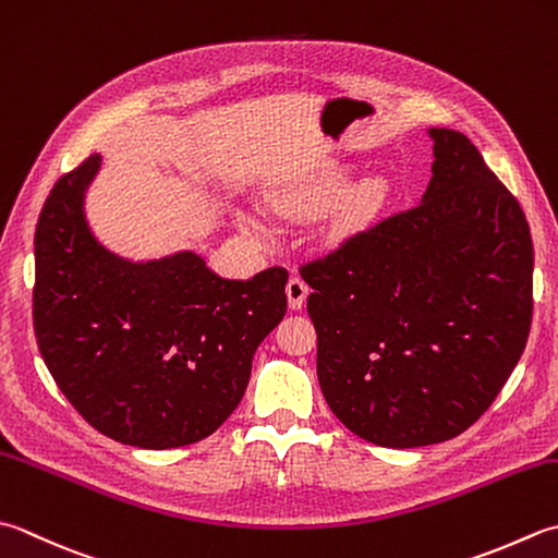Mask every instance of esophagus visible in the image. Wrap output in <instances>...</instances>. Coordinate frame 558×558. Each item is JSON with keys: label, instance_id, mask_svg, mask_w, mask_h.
I'll list each match as a JSON object with an SVG mask.
<instances>
[{"label": "esophagus", "instance_id": "1", "mask_svg": "<svg viewBox=\"0 0 558 558\" xmlns=\"http://www.w3.org/2000/svg\"><path fill=\"white\" fill-rule=\"evenodd\" d=\"M286 294H288L290 310H302L304 302H307L310 286L302 278H290L288 286H286Z\"/></svg>", "mask_w": 558, "mask_h": 558}]
</instances>
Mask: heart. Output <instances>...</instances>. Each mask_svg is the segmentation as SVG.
<instances>
[{
	"label": "heart",
	"instance_id": "obj_1",
	"mask_svg": "<svg viewBox=\"0 0 558 558\" xmlns=\"http://www.w3.org/2000/svg\"><path fill=\"white\" fill-rule=\"evenodd\" d=\"M348 171H333V173H324V177H316L312 181H304L302 185H298L294 191H288L280 195L278 205L280 207H316L333 201L336 195H341L348 185ZM387 193L385 181L379 179H365L355 183L351 191L345 195V210L353 220H360L375 210V207L381 203ZM239 225L246 234H251L258 242H266L268 239V227L264 225V220L256 213H239L236 215Z\"/></svg>",
	"mask_w": 558,
	"mask_h": 558
}]
</instances>
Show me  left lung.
Wrapping results in <instances>:
<instances>
[{
  "instance_id": "1",
  "label": "left lung",
  "mask_w": 558,
  "mask_h": 558,
  "mask_svg": "<svg viewBox=\"0 0 558 558\" xmlns=\"http://www.w3.org/2000/svg\"><path fill=\"white\" fill-rule=\"evenodd\" d=\"M428 135L435 161L421 203L300 270L326 403L348 430L395 450L476 423L532 324L525 213L466 135Z\"/></svg>"
}]
</instances>
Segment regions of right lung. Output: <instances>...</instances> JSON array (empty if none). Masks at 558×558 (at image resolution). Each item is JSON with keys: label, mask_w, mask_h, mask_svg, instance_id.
Returning <instances> with one entry per match:
<instances>
[{"label": "right lung", "mask_w": 558, "mask_h": 558, "mask_svg": "<svg viewBox=\"0 0 558 558\" xmlns=\"http://www.w3.org/2000/svg\"><path fill=\"white\" fill-rule=\"evenodd\" d=\"M101 155L62 177L36 227L33 324L52 379L116 442L169 450L215 433L242 401L260 341L288 310V272L229 280L191 248L135 260L94 234Z\"/></svg>", "instance_id": "obj_1"}]
</instances>
